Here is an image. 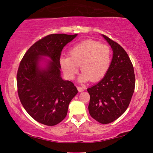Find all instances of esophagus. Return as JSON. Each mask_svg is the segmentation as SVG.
Segmentation results:
<instances>
[{"instance_id":"1","label":"esophagus","mask_w":153,"mask_h":153,"mask_svg":"<svg viewBox=\"0 0 153 153\" xmlns=\"http://www.w3.org/2000/svg\"><path fill=\"white\" fill-rule=\"evenodd\" d=\"M77 90H78V91H79V92H83V91H84V89L83 88L80 87V86H77Z\"/></svg>"}]
</instances>
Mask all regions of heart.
Masks as SVG:
<instances>
[{
    "mask_svg": "<svg viewBox=\"0 0 153 153\" xmlns=\"http://www.w3.org/2000/svg\"><path fill=\"white\" fill-rule=\"evenodd\" d=\"M69 56L62 57L60 65L67 79H74L79 71L81 82H97L107 74L111 63L109 46L98 41L88 39L77 44L69 51Z\"/></svg>",
    "mask_w": 153,
    "mask_h": 153,
    "instance_id": "b5f03b06",
    "label": "heart"
}]
</instances>
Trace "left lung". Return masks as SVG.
Listing matches in <instances>:
<instances>
[{"label":"left lung","mask_w":153,"mask_h":153,"mask_svg":"<svg viewBox=\"0 0 153 153\" xmlns=\"http://www.w3.org/2000/svg\"><path fill=\"white\" fill-rule=\"evenodd\" d=\"M102 36L113 49L112 61L106 76L87 91L90 96V115L98 122L107 124L128 108L135 89V74L126 51L117 42Z\"/></svg>","instance_id":"8db88e82"}]
</instances>
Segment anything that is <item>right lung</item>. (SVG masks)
I'll return each instance as SVG.
<instances>
[{"label": "right lung", "instance_id": "add662e5", "mask_svg": "<svg viewBox=\"0 0 153 153\" xmlns=\"http://www.w3.org/2000/svg\"><path fill=\"white\" fill-rule=\"evenodd\" d=\"M77 34H50L36 42L25 53L17 74V93L23 107L36 121L53 126L65 118L68 106L77 90L61 77V51ZM52 60L46 70L37 65L39 56Z\"/></svg>", "mask_w": 153, "mask_h": 153}]
</instances>
